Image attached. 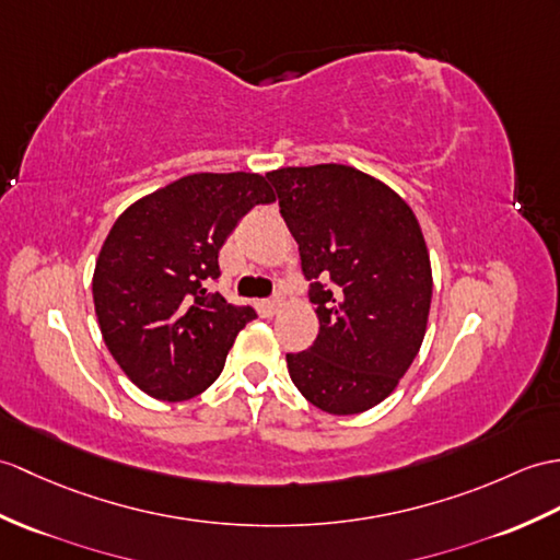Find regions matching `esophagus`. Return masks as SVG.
<instances>
[{
	"label": "esophagus",
	"mask_w": 560,
	"mask_h": 560,
	"mask_svg": "<svg viewBox=\"0 0 560 560\" xmlns=\"http://www.w3.org/2000/svg\"><path fill=\"white\" fill-rule=\"evenodd\" d=\"M281 305H283V298L281 295H275V298H269V301H262V310H265V315H277V312L281 310Z\"/></svg>",
	"instance_id": "obj_1"
}]
</instances>
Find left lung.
I'll list each match as a JSON object with an SVG mask.
<instances>
[{"mask_svg": "<svg viewBox=\"0 0 560 560\" xmlns=\"http://www.w3.org/2000/svg\"><path fill=\"white\" fill-rule=\"evenodd\" d=\"M267 178L319 319L315 343L285 355L291 380L324 412H365L394 392L424 339L432 265L420 221L355 166H283Z\"/></svg>", "mask_w": 560, "mask_h": 560, "instance_id": "1", "label": "left lung"}]
</instances>
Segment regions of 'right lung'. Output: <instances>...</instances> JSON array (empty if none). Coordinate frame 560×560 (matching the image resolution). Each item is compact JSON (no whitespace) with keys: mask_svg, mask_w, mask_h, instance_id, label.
<instances>
[{"mask_svg":"<svg viewBox=\"0 0 560 560\" xmlns=\"http://www.w3.org/2000/svg\"><path fill=\"white\" fill-rule=\"evenodd\" d=\"M275 200L259 174H190L114 221L95 262L93 301L104 343L140 392L176 402L214 384L257 315L205 283L219 277V248L238 219Z\"/></svg>","mask_w":560,"mask_h":560,"instance_id":"1","label":"right lung"}]
</instances>
